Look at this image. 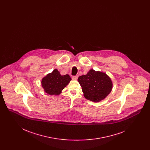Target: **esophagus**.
Wrapping results in <instances>:
<instances>
[{"mask_svg":"<svg viewBox=\"0 0 150 150\" xmlns=\"http://www.w3.org/2000/svg\"><path fill=\"white\" fill-rule=\"evenodd\" d=\"M72 78L74 80H76L78 79V76H73Z\"/></svg>","mask_w":150,"mask_h":150,"instance_id":"esophagus-1","label":"esophagus"}]
</instances>
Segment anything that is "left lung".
Masks as SVG:
<instances>
[{"label": "left lung", "instance_id": "8db88e82", "mask_svg": "<svg viewBox=\"0 0 150 150\" xmlns=\"http://www.w3.org/2000/svg\"><path fill=\"white\" fill-rule=\"evenodd\" d=\"M78 80L84 97L94 102L104 100L113 87L111 79L105 72L93 69H91L86 75L79 76Z\"/></svg>", "mask_w": 150, "mask_h": 150}]
</instances>
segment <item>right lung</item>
I'll return each mask as SVG.
<instances>
[{"mask_svg":"<svg viewBox=\"0 0 150 150\" xmlns=\"http://www.w3.org/2000/svg\"><path fill=\"white\" fill-rule=\"evenodd\" d=\"M71 78L69 75H62L57 69L48 74L42 79L41 85L44 91L50 95H59L67 86Z\"/></svg>","mask_w":150,"mask_h":150,"instance_id":"right-lung-1","label":"right lung"}]
</instances>
